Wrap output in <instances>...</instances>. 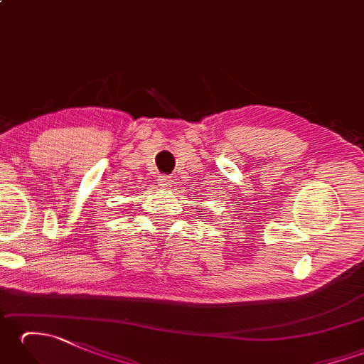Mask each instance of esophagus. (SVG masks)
<instances>
[{"label": "esophagus", "instance_id": "34e87169", "mask_svg": "<svg viewBox=\"0 0 364 364\" xmlns=\"http://www.w3.org/2000/svg\"><path fill=\"white\" fill-rule=\"evenodd\" d=\"M158 183H159V186L162 189H170V188H172V184H173V181L170 180V176H161Z\"/></svg>", "mask_w": 364, "mask_h": 364}]
</instances>
